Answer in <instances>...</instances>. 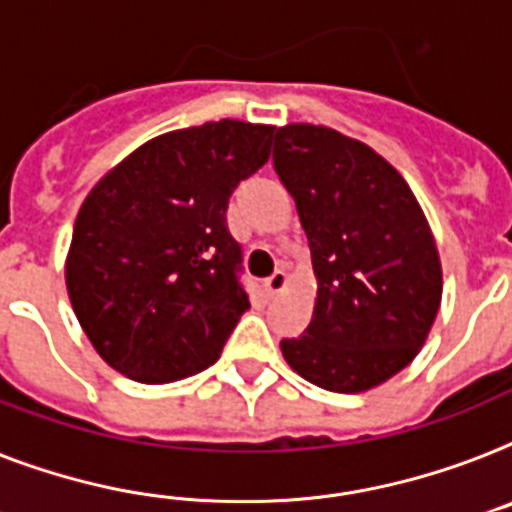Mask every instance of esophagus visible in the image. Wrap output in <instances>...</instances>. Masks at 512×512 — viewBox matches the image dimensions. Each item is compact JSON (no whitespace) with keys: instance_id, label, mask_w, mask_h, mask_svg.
<instances>
[{"instance_id":"34e87169","label":"esophagus","mask_w":512,"mask_h":512,"mask_svg":"<svg viewBox=\"0 0 512 512\" xmlns=\"http://www.w3.org/2000/svg\"><path fill=\"white\" fill-rule=\"evenodd\" d=\"M285 285H287V274L282 272V269H277V272L272 274V277H266L264 280V290H266V295H277V293H282V290H285Z\"/></svg>"}]
</instances>
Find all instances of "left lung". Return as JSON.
Masks as SVG:
<instances>
[{
  "label": "left lung",
  "mask_w": 512,
  "mask_h": 512,
  "mask_svg": "<svg viewBox=\"0 0 512 512\" xmlns=\"http://www.w3.org/2000/svg\"><path fill=\"white\" fill-rule=\"evenodd\" d=\"M274 172L306 230L316 306L282 356L316 387L363 392L416 358L442 301V266L400 172L322 125L277 130Z\"/></svg>",
  "instance_id": "obj_1"
}]
</instances>
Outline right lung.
Wrapping results in <instances>:
<instances>
[{
	"label": "right lung",
	"mask_w": 512,
	"mask_h": 512,
	"mask_svg": "<svg viewBox=\"0 0 512 512\" xmlns=\"http://www.w3.org/2000/svg\"><path fill=\"white\" fill-rule=\"evenodd\" d=\"M272 138V125L240 120L172 130L88 193L67 253V295L112 369L164 384L217 361L251 306L227 204L269 162Z\"/></svg>",
	"instance_id": "right-lung-1"
}]
</instances>
